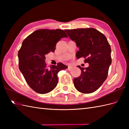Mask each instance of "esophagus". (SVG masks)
I'll list each match as a JSON object with an SVG mask.
<instances>
[{"label":"esophagus","mask_w":129,"mask_h":129,"mask_svg":"<svg viewBox=\"0 0 129 129\" xmlns=\"http://www.w3.org/2000/svg\"><path fill=\"white\" fill-rule=\"evenodd\" d=\"M73 69V67H72V66H68V69L69 70V71L72 70Z\"/></svg>","instance_id":"34e87169"}]
</instances>
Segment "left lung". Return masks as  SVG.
Returning <instances> with one entry per match:
<instances>
[{
  "label": "left lung",
  "mask_w": 129,
  "mask_h": 129,
  "mask_svg": "<svg viewBox=\"0 0 129 129\" xmlns=\"http://www.w3.org/2000/svg\"><path fill=\"white\" fill-rule=\"evenodd\" d=\"M71 40L79 48L77 59L85 57V63L89 66L81 68V73L74 79V85L79 91L89 94L95 91L107 78L111 64V48L106 37L94 28L65 30Z\"/></svg>",
  "instance_id": "left-lung-1"
}]
</instances>
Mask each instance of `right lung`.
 Returning a JSON list of instances; mask_svg holds the SVG:
<instances>
[{
    "mask_svg": "<svg viewBox=\"0 0 129 129\" xmlns=\"http://www.w3.org/2000/svg\"><path fill=\"white\" fill-rule=\"evenodd\" d=\"M68 37L61 29H40L26 37L18 52L19 68L26 83L39 94L52 91L58 83L57 73L68 68L62 63L46 67L45 55L54 52L58 41Z\"/></svg>",
    "mask_w": 129,
    "mask_h": 129,
    "instance_id": "add662e5",
    "label": "right lung"
}]
</instances>
